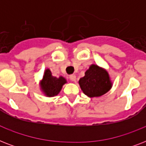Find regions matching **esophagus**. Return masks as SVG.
Here are the masks:
<instances>
[{"label": "esophagus", "mask_w": 146, "mask_h": 146, "mask_svg": "<svg viewBox=\"0 0 146 146\" xmlns=\"http://www.w3.org/2000/svg\"><path fill=\"white\" fill-rule=\"evenodd\" d=\"M69 78H70V80L72 82H76V76L74 74H72V75L70 76Z\"/></svg>", "instance_id": "obj_1"}]
</instances>
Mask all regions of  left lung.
Masks as SVG:
<instances>
[{"label":"left lung","instance_id":"obj_1","mask_svg":"<svg viewBox=\"0 0 146 146\" xmlns=\"http://www.w3.org/2000/svg\"><path fill=\"white\" fill-rule=\"evenodd\" d=\"M80 88L89 97H98L110 90L112 86L108 73L97 65L92 64L79 80Z\"/></svg>","mask_w":146,"mask_h":146}]
</instances>
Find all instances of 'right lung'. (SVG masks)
I'll use <instances>...</instances> for the list:
<instances>
[{"instance_id":"1","label":"right lung","mask_w":146,"mask_h":146,"mask_svg":"<svg viewBox=\"0 0 146 146\" xmlns=\"http://www.w3.org/2000/svg\"><path fill=\"white\" fill-rule=\"evenodd\" d=\"M66 82V80L62 76L54 77L51 74L50 70H46L44 72L43 80L42 81V91L48 97L57 96L62 89V86Z\"/></svg>"}]
</instances>
